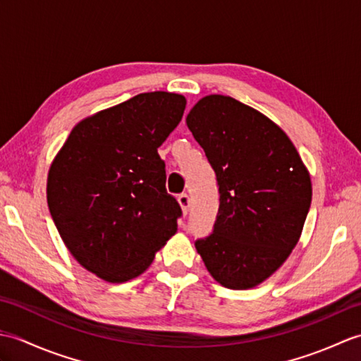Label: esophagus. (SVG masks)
Here are the masks:
<instances>
[{
  "mask_svg": "<svg viewBox=\"0 0 361 361\" xmlns=\"http://www.w3.org/2000/svg\"><path fill=\"white\" fill-rule=\"evenodd\" d=\"M178 203H180V206H181V211H183V214H188V211H189V206H190V198H189V195L188 194H181L180 197H178Z\"/></svg>",
  "mask_w": 361,
  "mask_h": 361,
  "instance_id": "34e87169",
  "label": "esophagus"
}]
</instances>
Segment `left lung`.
<instances>
[{
    "label": "left lung",
    "mask_w": 361,
    "mask_h": 361,
    "mask_svg": "<svg viewBox=\"0 0 361 361\" xmlns=\"http://www.w3.org/2000/svg\"><path fill=\"white\" fill-rule=\"evenodd\" d=\"M186 124L220 192L214 233L195 242L197 252L220 286L255 288L301 237L312 202L309 169L276 122L231 96L202 97Z\"/></svg>",
    "instance_id": "left-lung-1"
}]
</instances>
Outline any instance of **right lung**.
<instances>
[{
    "label": "right lung",
    "instance_id": "add662e5",
    "mask_svg": "<svg viewBox=\"0 0 361 361\" xmlns=\"http://www.w3.org/2000/svg\"><path fill=\"white\" fill-rule=\"evenodd\" d=\"M186 97L141 93L74 126L54 157L46 200L73 257L106 282L142 274L176 233L181 208L166 190L158 147Z\"/></svg>",
    "mask_w": 361,
    "mask_h": 361
}]
</instances>
